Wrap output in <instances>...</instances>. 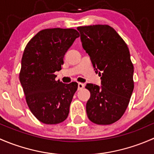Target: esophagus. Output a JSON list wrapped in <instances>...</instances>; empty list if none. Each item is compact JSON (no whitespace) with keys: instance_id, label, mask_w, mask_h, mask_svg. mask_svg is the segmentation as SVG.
Instances as JSON below:
<instances>
[{"instance_id":"1","label":"esophagus","mask_w":154,"mask_h":154,"mask_svg":"<svg viewBox=\"0 0 154 154\" xmlns=\"http://www.w3.org/2000/svg\"><path fill=\"white\" fill-rule=\"evenodd\" d=\"M84 86H85V85L83 84V83H78V90L83 89V88H84Z\"/></svg>"}]
</instances>
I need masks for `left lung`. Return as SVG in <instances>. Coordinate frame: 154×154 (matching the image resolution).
Listing matches in <instances>:
<instances>
[{
	"instance_id": "left-lung-1",
	"label": "left lung",
	"mask_w": 154,
	"mask_h": 154,
	"mask_svg": "<svg viewBox=\"0 0 154 154\" xmlns=\"http://www.w3.org/2000/svg\"><path fill=\"white\" fill-rule=\"evenodd\" d=\"M83 49L89 55L101 86L88 83L86 103L88 119L97 125H111L122 118L134 88L133 65L128 47L109 25L84 26L77 28Z\"/></svg>"
}]
</instances>
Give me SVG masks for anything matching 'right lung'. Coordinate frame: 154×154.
Segmentation results:
<instances>
[{
	"label": "right lung",
	"instance_id": "obj_1",
	"mask_svg": "<svg viewBox=\"0 0 154 154\" xmlns=\"http://www.w3.org/2000/svg\"><path fill=\"white\" fill-rule=\"evenodd\" d=\"M79 35L74 29H42L24 49L20 82L31 112L46 125L61 123L69 113L77 83L56 80L54 72L61 70L65 54Z\"/></svg>",
	"mask_w": 154,
	"mask_h": 154
}]
</instances>
